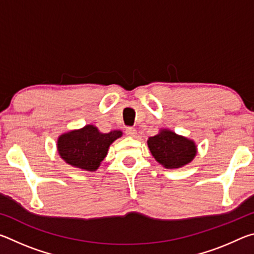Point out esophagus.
I'll list each match as a JSON object with an SVG mask.
<instances>
[{"label":"esophagus","instance_id":"1","mask_svg":"<svg viewBox=\"0 0 254 254\" xmlns=\"http://www.w3.org/2000/svg\"><path fill=\"white\" fill-rule=\"evenodd\" d=\"M126 133H127V135H128V136H135L136 135V130L134 127H127V130H126Z\"/></svg>","mask_w":254,"mask_h":254}]
</instances>
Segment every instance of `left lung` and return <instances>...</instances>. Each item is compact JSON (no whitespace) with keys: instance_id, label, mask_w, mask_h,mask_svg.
Returning a JSON list of instances; mask_svg holds the SVG:
<instances>
[{"instance_id":"obj_1","label":"left lung","mask_w":254,"mask_h":254,"mask_svg":"<svg viewBox=\"0 0 254 254\" xmlns=\"http://www.w3.org/2000/svg\"><path fill=\"white\" fill-rule=\"evenodd\" d=\"M148 147L154 159L167 169L180 168L187 165L197 152L194 141L167 128L149 137Z\"/></svg>"}]
</instances>
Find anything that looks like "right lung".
<instances>
[{
  "mask_svg": "<svg viewBox=\"0 0 254 254\" xmlns=\"http://www.w3.org/2000/svg\"><path fill=\"white\" fill-rule=\"evenodd\" d=\"M120 136H122V131L102 133L89 124L60 135L57 141L58 153L68 165L95 171L106 157L110 145Z\"/></svg>",
  "mask_w": 254,
  "mask_h": 254,
  "instance_id": "add662e5",
  "label": "right lung"
}]
</instances>
